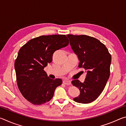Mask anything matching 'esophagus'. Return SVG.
<instances>
[{
	"label": "esophagus",
	"instance_id": "esophagus-1",
	"mask_svg": "<svg viewBox=\"0 0 126 126\" xmlns=\"http://www.w3.org/2000/svg\"><path fill=\"white\" fill-rule=\"evenodd\" d=\"M63 83L65 85H70L71 84V82L69 80H64L63 81Z\"/></svg>",
	"mask_w": 126,
	"mask_h": 126
}]
</instances>
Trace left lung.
I'll use <instances>...</instances> for the list:
<instances>
[{
	"label": "left lung",
	"instance_id": "1",
	"mask_svg": "<svg viewBox=\"0 0 126 126\" xmlns=\"http://www.w3.org/2000/svg\"><path fill=\"white\" fill-rule=\"evenodd\" d=\"M67 36L80 61L78 67L87 72L84 82L78 79L72 81L80 91L79 95L73 100L80 103H91L99 96L109 79L111 55L105 45L96 38L86 35Z\"/></svg>",
	"mask_w": 126,
	"mask_h": 126
}]
</instances>
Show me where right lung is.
Returning a JSON list of instances; mask_svg holds the SVG:
<instances>
[{"instance_id":"obj_1","label":"right lung","mask_w":126,"mask_h":126,"mask_svg":"<svg viewBox=\"0 0 126 126\" xmlns=\"http://www.w3.org/2000/svg\"><path fill=\"white\" fill-rule=\"evenodd\" d=\"M65 35H42L28 42L19 50L14 63L20 93L35 105L47 103L62 80L49 78L44 68L51 63L54 52L69 44Z\"/></svg>"}]
</instances>
